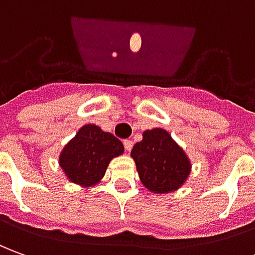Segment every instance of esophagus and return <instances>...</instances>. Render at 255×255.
<instances>
[{"label":"esophagus","mask_w":255,"mask_h":255,"mask_svg":"<svg viewBox=\"0 0 255 255\" xmlns=\"http://www.w3.org/2000/svg\"><path fill=\"white\" fill-rule=\"evenodd\" d=\"M124 144H125V148H126V151L129 152V151L131 150V147H133V141H131V140H125Z\"/></svg>","instance_id":"esophagus-1"}]
</instances>
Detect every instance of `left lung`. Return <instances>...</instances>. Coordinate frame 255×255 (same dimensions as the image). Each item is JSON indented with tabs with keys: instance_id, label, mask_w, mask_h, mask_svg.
<instances>
[{
	"instance_id": "1",
	"label": "left lung",
	"mask_w": 255,
	"mask_h": 255,
	"mask_svg": "<svg viewBox=\"0 0 255 255\" xmlns=\"http://www.w3.org/2000/svg\"><path fill=\"white\" fill-rule=\"evenodd\" d=\"M141 183L154 193L178 190L190 173L191 164L184 151L164 129L143 133V140L130 152Z\"/></svg>"
}]
</instances>
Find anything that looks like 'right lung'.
Returning a JSON list of instances; mask_svg holds the SVG:
<instances>
[{"label":"right lung","instance_id":"add662e5","mask_svg":"<svg viewBox=\"0 0 255 255\" xmlns=\"http://www.w3.org/2000/svg\"><path fill=\"white\" fill-rule=\"evenodd\" d=\"M124 152L122 141L96 125H84L59 155V165L73 183L89 187L105 175L114 157Z\"/></svg>","mask_w":255,"mask_h":255}]
</instances>
